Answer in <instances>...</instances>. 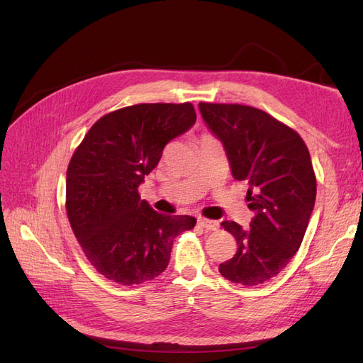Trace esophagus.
Segmentation results:
<instances>
[{"instance_id":"34e87169","label":"esophagus","mask_w":363,"mask_h":363,"mask_svg":"<svg viewBox=\"0 0 363 363\" xmlns=\"http://www.w3.org/2000/svg\"><path fill=\"white\" fill-rule=\"evenodd\" d=\"M199 224L206 228V230H216L219 227L218 221H213V219H207V218H199Z\"/></svg>"}]
</instances>
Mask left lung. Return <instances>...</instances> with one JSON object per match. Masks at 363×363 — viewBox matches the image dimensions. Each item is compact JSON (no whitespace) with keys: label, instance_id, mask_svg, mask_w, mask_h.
<instances>
[{"label":"left lung","instance_id":"obj_1","mask_svg":"<svg viewBox=\"0 0 363 363\" xmlns=\"http://www.w3.org/2000/svg\"><path fill=\"white\" fill-rule=\"evenodd\" d=\"M200 112L224 144L232 175L247 180L250 227L223 221L236 255L219 265L227 280L256 286L288 265L298 251L315 206L316 177L309 150L289 125L260 108L200 103Z\"/></svg>","mask_w":363,"mask_h":363}]
</instances>
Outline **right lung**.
I'll use <instances>...</instances> for the list:
<instances>
[{
  "label": "right lung",
  "mask_w": 363,
  "mask_h": 363,
  "mask_svg": "<svg viewBox=\"0 0 363 363\" xmlns=\"http://www.w3.org/2000/svg\"><path fill=\"white\" fill-rule=\"evenodd\" d=\"M196 119L191 103H142L101 116L67 171V215L86 259L106 279L131 286L160 276L174 239L195 227L188 215H162L139 184L169 140Z\"/></svg>",
  "instance_id": "1"
}]
</instances>
